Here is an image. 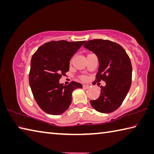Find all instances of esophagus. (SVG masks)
<instances>
[{
  "instance_id": "34e87169",
  "label": "esophagus",
  "mask_w": 154,
  "mask_h": 154,
  "mask_svg": "<svg viewBox=\"0 0 154 154\" xmlns=\"http://www.w3.org/2000/svg\"><path fill=\"white\" fill-rule=\"evenodd\" d=\"M89 85H83V88H85V89H88V88H89Z\"/></svg>"
}]
</instances>
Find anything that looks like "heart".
<instances>
[{"instance_id": "obj_1", "label": "heart", "mask_w": 154, "mask_h": 154, "mask_svg": "<svg viewBox=\"0 0 154 154\" xmlns=\"http://www.w3.org/2000/svg\"><path fill=\"white\" fill-rule=\"evenodd\" d=\"M80 79L83 81V80H85L86 79V77L85 76H83V75H82V76L80 77Z\"/></svg>"}]
</instances>
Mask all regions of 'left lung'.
Returning <instances> with one entry per match:
<instances>
[{
  "label": "left lung",
  "mask_w": 154,
  "mask_h": 154,
  "mask_svg": "<svg viewBox=\"0 0 154 154\" xmlns=\"http://www.w3.org/2000/svg\"><path fill=\"white\" fill-rule=\"evenodd\" d=\"M83 47L96 54L99 60L98 71L94 83L104 81L100 96L91 100L95 110L110 113L122 104L129 91L132 81V65L130 58L119 44L102 39L85 42Z\"/></svg>",
  "instance_id": "obj_1"
}]
</instances>
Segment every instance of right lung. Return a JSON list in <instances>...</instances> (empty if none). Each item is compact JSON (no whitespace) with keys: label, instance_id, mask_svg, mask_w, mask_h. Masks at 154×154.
I'll return each mask as SVG.
<instances>
[{"label":"right lung","instance_id":"add662e5","mask_svg":"<svg viewBox=\"0 0 154 154\" xmlns=\"http://www.w3.org/2000/svg\"><path fill=\"white\" fill-rule=\"evenodd\" d=\"M85 41H50L42 45L31 60L29 82L40 108L52 115H59L71 104L72 92L82 88L79 83H59L69 70V61Z\"/></svg>","mask_w":154,"mask_h":154}]
</instances>
